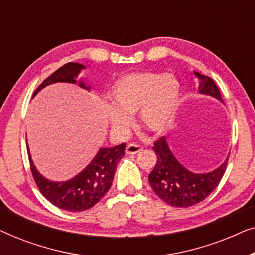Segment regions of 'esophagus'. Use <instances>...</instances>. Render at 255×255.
I'll return each instance as SVG.
<instances>
[{"instance_id":"esophagus-1","label":"esophagus","mask_w":255,"mask_h":255,"mask_svg":"<svg viewBox=\"0 0 255 255\" xmlns=\"http://www.w3.org/2000/svg\"><path fill=\"white\" fill-rule=\"evenodd\" d=\"M142 149V146L138 145V144H134V142H131V144H128L127 146V153L128 154H135V153L140 152Z\"/></svg>"}]
</instances>
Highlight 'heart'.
<instances>
[{
	"label": "heart",
	"instance_id": "b5f03b06",
	"mask_svg": "<svg viewBox=\"0 0 255 255\" xmlns=\"http://www.w3.org/2000/svg\"><path fill=\"white\" fill-rule=\"evenodd\" d=\"M110 97L117 109L110 111V123L116 130L130 124L127 114L139 113L141 124L151 131H159L170 124L180 99V87L166 73H130L111 87Z\"/></svg>",
	"mask_w": 255,
	"mask_h": 255
}]
</instances>
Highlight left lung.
Masks as SVG:
<instances>
[{"mask_svg":"<svg viewBox=\"0 0 255 255\" xmlns=\"http://www.w3.org/2000/svg\"><path fill=\"white\" fill-rule=\"evenodd\" d=\"M201 80L200 93L222 101L221 93L214 80L195 72ZM156 154L154 168L148 174V182L156 196L175 208H189L205 200L216 189L224 175L229 156L221 167L207 174H196L184 168L177 161L167 145L165 137H160L152 147Z\"/></svg>","mask_w":255,"mask_h":255,"instance_id":"left-lung-1","label":"left lung"}]
</instances>
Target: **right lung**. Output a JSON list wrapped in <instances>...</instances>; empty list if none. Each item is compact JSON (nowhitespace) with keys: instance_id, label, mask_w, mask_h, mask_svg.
I'll return each instance as SVG.
<instances>
[{"instance_id":"1","label":"right lung","mask_w":255,"mask_h":255,"mask_svg":"<svg viewBox=\"0 0 255 255\" xmlns=\"http://www.w3.org/2000/svg\"><path fill=\"white\" fill-rule=\"evenodd\" d=\"M82 68L85 67L78 62H68L61 66L45 79L41 85L38 86L33 95H36L44 87L55 82L76 83V76ZM80 87L87 88L83 82H80ZM26 148L29 151V147ZM125 148H127L125 142L111 148H101L93 161L81 173L65 182H53L41 176L33 166L29 152L27 155H29L31 173L41 195L59 209L80 212L88 210L99 203L101 198L109 191L118 162L125 154Z\"/></svg>"}]
</instances>
